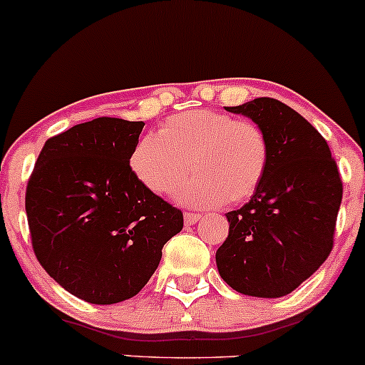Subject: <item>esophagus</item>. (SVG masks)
Masks as SVG:
<instances>
[{"instance_id":"34e87169","label":"esophagus","mask_w":365,"mask_h":365,"mask_svg":"<svg viewBox=\"0 0 365 365\" xmlns=\"http://www.w3.org/2000/svg\"><path fill=\"white\" fill-rule=\"evenodd\" d=\"M198 220H200V214L184 212V225H186V227H191V225L197 223Z\"/></svg>"}]
</instances>
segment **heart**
Returning <instances> with one entry per match:
<instances>
[{
  "label": "heart",
  "mask_w": 365,
  "mask_h": 365,
  "mask_svg": "<svg viewBox=\"0 0 365 365\" xmlns=\"http://www.w3.org/2000/svg\"><path fill=\"white\" fill-rule=\"evenodd\" d=\"M269 142L251 121L207 108L172 115L156 135H145L130 155L137 181L165 195L187 174L175 198L193 207L239 204L260 186L269 165Z\"/></svg>",
  "instance_id": "heart-1"
}]
</instances>
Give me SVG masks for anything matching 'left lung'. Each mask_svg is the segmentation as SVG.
<instances>
[{
	"instance_id": "left-lung-1",
	"label": "left lung",
	"mask_w": 365,
	"mask_h": 365,
	"mask_svg": "<svg viewBox=\"0 0 365 365\" xmlns=\"http://www.w3.org/2000/svg\"><path fill=\"white\" fill-rule=\"evenodd\" d=\"M225 108L262 128L270 155L251 200L227 212L230 228L216 265L239 294L277 299L313 276L332 251L343 182L325 138L283 101L264 96Z\"/></svg>"
}]
</instances>
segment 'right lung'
I'll return each mask as SVG.
<instances>
[{"label":"right lung","mask_w":365,"mask_h":365,"mask_svg":"<svg viewBox=\"0 0 365 365\" xmlns=\"http://www.w3.org/2000/svg\"><path fill=\"white\" fill-rule=\"evenodd\" d=\"M144 121L98 118L45 142L26 214L40 265L66 292L118 304L145 287L182 212L137 181L130 155Z\"/></svg>","instance_id":"add662e5"}]
</instances>
